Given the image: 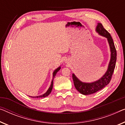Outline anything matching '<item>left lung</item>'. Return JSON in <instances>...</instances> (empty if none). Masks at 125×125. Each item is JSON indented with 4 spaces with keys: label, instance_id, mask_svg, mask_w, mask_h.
Wrapping results in <instances>:
<instances>
[{
    "label": "left lung",
    "instance_id": "left-lung-1",
    "mask_svg": "<svg viewBox=\"0 0 125 125\" xmlns=\"http://www.w3.org/2000/svg\"><path fill=\"white\" fill-rule=\"evenodd\" d=\"M96 31L99 34L107 38L108 42L110 46L111 49V60L109 63L108 67L105 73L98 80L91 83H83L77 78V77L73 73L72 79H73L74 85L77 91L82 94L90 95L98 92L110 83L112 76L114 72V70L116 66V62L117 59V52L115 48L114 42L112 37L106 30L104 29L102 23H98L96 28Z\"/></svg>",
    "mask_w": 125,
    "mask_h": 125
}]
</instances>
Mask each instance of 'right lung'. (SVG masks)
Returning a JSON list of instances; mask_svg holds the SVG:
<instances>
[{"mask_svg":"<svg viewBox=\"0 0 125 125\" xmlns=\"http://www.w3.org/2000/svg\"><path fill=\"white\" fill-rule=\"evenodd\" d=\"M61 69V67H59L58 68H57L56 70H54V71L53 72V80H52V83H51V86H50L49 88L48 89V90H47V92H46L45 93H44V94L42 95H39V96H31V97L32 98H44V97H46V96H47L51 94V93L52 90V89H53V79L54 77L56 75V74L57 73V72L58 71L60 70Z\"/></svg>","mask_w":125,"mask_h":125,"instance_id":"1","label":"right lung"}]
</instances>
